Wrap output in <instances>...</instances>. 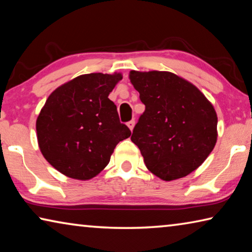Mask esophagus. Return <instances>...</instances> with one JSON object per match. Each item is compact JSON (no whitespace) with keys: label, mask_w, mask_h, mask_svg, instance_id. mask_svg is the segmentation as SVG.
<instances>
[{"label":"esophagus","mask_w":252,"mask_h":252,"mask_svg":"<svg viewBox=\"0 0 252 252\" xmlns=\"http://www.w3.org/2000/svg\"><path fill=\"white\" fill-rule=\"evenodd\" d=\"M134 125H135V121L134 120H131V121H129L126 123V126H129V129L132 131L133 130V127H134Z\"/></svg>","instance_id":"esophagus-1"}]
</instances>
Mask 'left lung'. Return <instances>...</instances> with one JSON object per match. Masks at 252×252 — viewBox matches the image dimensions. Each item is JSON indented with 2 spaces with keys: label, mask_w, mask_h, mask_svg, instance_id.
I'll return each instance as SVG.
<instances>
[{
  "label": "left lung",
  "mask_w": 252,
  "mask_h": 252,
  "mask_svg": "<svg viewBox=\"0 0 252 252\" xmlns=\"http://www.w3.org/2000/svg\"><path fill=\"white\" fill-rule=\"evenodd\" d=\"M131 83L146 110L131 140L149 171L164 181L198 169L216 146V110L203 93L167 71H131Z\"/></svg>",
  "instance_id": "left-lung-1"
}]
</instances>
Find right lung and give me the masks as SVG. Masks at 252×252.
I'll use <instances>...</instances> for the list:
<instances>
[{
	"instance_id": "obj_1",
	"label": "right lung",
	"mask_w": 252,
	"mask_h": 252,
	"mask_svg": "<svg viewBox=\"0 0 252 252\" xmlns=\"http://www.w3.org/2000/svg\"><path fill=\"white\" fill-rule=\"evenodd\" d=\"M121 73L76 76L51 93L36 119L40 150L64 176L90 180L110 162L131 131L109 99Z\"/></svg>"
}]
</instances>
